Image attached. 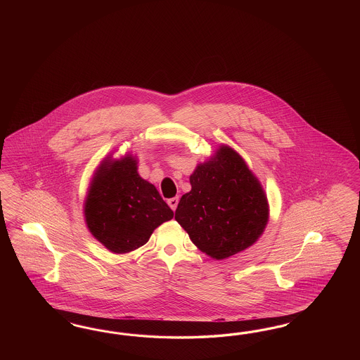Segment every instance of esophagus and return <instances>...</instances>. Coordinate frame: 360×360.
Listing matches in <instances>:
<instances>
[{"mask_svg":"<svg viewBox=\"0 0 360 360\" xmlns=\"http://www.w3.org/2000/svg\"><path fill=\"white\" fill-rule=\"evenodd\" d=\"M178 202H179V198H178V196H174V198H170V199L167 200V205L172 207L173 211H175V208L178 206Z\"/></svg>","mask_w":360,"mask_h":360,"instance_id":"esophagus-1","label":"esophagus"}]
</instances>
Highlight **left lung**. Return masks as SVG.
<instances>
[{
	"label": "left lung",
	"mask_w": 360,
	"mask_h": 360,
	"mask_svg": "<svg viewBox=\"0 0 360 360\" xmlns=\"http://www.w3.org/2000/svg\"><path fill=\"white\" fill-rule=\"evenodd\" d=\"M175 220L210 257L223 260L247 250L262 236L269 218L266 195L245 161L220 146L190 175Z\"/></svg>",
	"instance_id": "8db88e82"
}]
</instances>
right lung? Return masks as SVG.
<instances>
[{"label":"right lung","mask_w":360,"mask_h":360,"mask_svg":"<svg viewBox=\"0 0 360 360\" xmlns=\"http://www.w3.org/2000/svg\"><path fill=\"white\" fill-rule=\"evenodd\" d=\"M104 160L84 202L89 232L110 252L128 253L148 243L153 231L174 217L157 188L137 173L131 155Z\"/></svg>","instance_id":"right-lung-1"}]
</instances>
